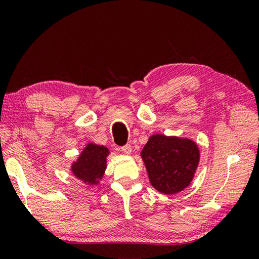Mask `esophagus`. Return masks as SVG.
I'll return each instance as SVG.
<instances>
[{
    "label": "esophagus",
    "instance_id": "1",
    "mask_svg": "<svg viewBox=\"0 0 259 259\" xmlns=\"http://www.w3.org/2000/svg\"><path fill=\"white\" fill-rule=\"evenodd\" d=\"M121 150H122V152L124 153V154H130V153H131V145H130V144H126V145L121 147Z\"/></svg>",
    "mask_w": 259,
    "mask_h": 259
}]
</instances>
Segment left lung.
<instances>
[{"mask_svg":"<svg viewBox=\"0 0 259 259\" xmlns=\"http://www.w3.org/2000/svg\"><path fill=\"white\" fill-rule=\"evenodd\" d=\"M152 186L163 194H175L190 185L199 163L194 142L154 135L142 151Z\"/></svg>","mask_w":259,"mask_h":259,"instance_id":"1","label":"left lung"}]
</instances>
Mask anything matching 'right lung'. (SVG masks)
Instances as JSON below:
<instances>
[{"label": "right lung", "instance_id": "obj_1", "mask_svg": "<svg viewBox=\"0 0 259 259\" xmlns=\"http://www.w3.org/2000/svg\"><path fill=\"white\" fill-rule=\"evenodd\" d=\"M108 150L105 146L89 144L72 165V171L77 178L89 184H97L106 169Z\"/></svg>", "mask_w": 259, "mask_h": 259}]
</instances>
